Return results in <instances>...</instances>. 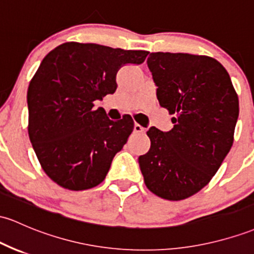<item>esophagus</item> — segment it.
Returning a JSON list of instances; mask_svg holds the SVG:
<instances>
[{"instance_id": "esophagus-1", "label": "esophagus", "mask_w": 254, "mask_h": 254, "mask_svg": "<svg viewBox=\"0 0 254 254\" xmlns=\"http://www.w3.org/2000/svg\"><path fill=\"white\" fill-rule=\"evenodd\" d=\"M144 127H141L140 124H137V123H136L135 125H133V132H136V133H142V132H144Z\"/></svg>"}]
</instances>
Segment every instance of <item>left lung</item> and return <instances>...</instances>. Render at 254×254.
Here are the masks:
<instances>
[{"mask_svg":"<svg viewBox=\"0 0 254 254\" xmlns=\"http://www.w3.org/2000/svg\"><path fill=\"white\" fill-rule=\"evenodd\" d=\"M161 107L174 127H150L148 153L138 158L144 185L166 200H183L208 185L234 142L239 97L227 69L206 55L150 53Z\"/></svg>","mask_w":254,"mask_h":254,"instance_id":"left-lung-1","label":"left lung"}]
</instances>
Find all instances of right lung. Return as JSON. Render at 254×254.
Here are the masks:
<instances>
[{"mask_svg":"<svg viewBox=\"0 0 254 254\" xmlns=\"http://www.w3.org/2000/svg\"><path fill=\"white\" fill-rule=\"evenodd\" d=\"M146 50L66 42L49 52L27 89L29 137L42 169L69 190L105 180L133 130L130 116L113 122L94 102L117 89V71L142 64Z\"/></svg>","mask_w":254,"mask_h":254,"instance_id":"right-lung-1","label":"right lung"}]
</instances>
